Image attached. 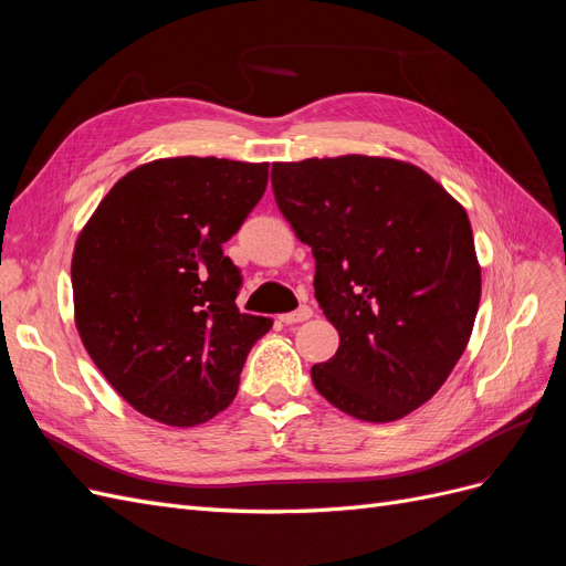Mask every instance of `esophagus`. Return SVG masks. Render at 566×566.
<instances>
[{
	"instance_id": "1",
	"label": "esophagus",
	"mask_w": 566,
	"mask_h": 566,
	"mask_svg": "<svg viewBox=\"0 0 566 566\" xmlns=\"http://www.w3.org/2000/svg\"><path fill=\"white\" fill-rule=\"evenodd\" d=\"M312 306H306V304H302L300 310H295V312H290V314H283L281 316V321L285 323V325H293V323H302V321H310L312 318Z\"/></svg>"
}]
</instances>
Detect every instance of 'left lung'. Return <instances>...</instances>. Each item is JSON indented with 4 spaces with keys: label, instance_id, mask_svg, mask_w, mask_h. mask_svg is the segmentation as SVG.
Segmentation results:
<instances>
[{
    "label": "left lung",
    "instance_id": "8db88e82",
    "mask_svg": "<svg viewBox=\"0 0 566 566\" xmlns=\"http://www.w3.org/2000/svg\"><path fill=\"white\" fill-rule=\"evenodd\" d=\"M279 210L314 252L339 333L312 368L321 397L366 422L430 401L465 352L482 297L468 212L424 169L375 156L273 163Z\"/></svg>",
    "mask_w": 566,
    "mask_h": 566
}]
</instances>
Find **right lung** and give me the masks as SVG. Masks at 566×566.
I'll list each match as a JSON object with an SVG mask.
<instances>
[{
	"label": "right lung",
	"mask_w": 566,
	"mask_h": 566,
	"mask_svg": "<svg viewBox=\"0 0 566 566\" xmlns=\"http://www.w3.org/2000/svg\"><path fill=\"white\" fill-rule=\"evenodd\" d=\"M269 163L163 158L119 179L80 231L75 325L132 408L196 427L238 391L271 318L235 306L241 271L221 250L266 191Z\"/></svg>",
	"instance_id": "add662e5"
}]
</instances>
